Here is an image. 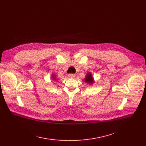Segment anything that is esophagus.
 <instances>
[{
    "label": "esophagus",
    "instance_id": "1",
    "mask_svg": "<svg viewBox=\"0 0 146 146\" xmlns=\"http://www.w3.org/2000/svg\"><path fill=\"white\" fill-rule=\"evenodd\" d=\"M68 77L70 78H74L75 77V74L70 73V74H68Z\"/></svg>",
    "mask_w": 146,
    "mask_h": 146
}]
</instances>
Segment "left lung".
Here are the masks:
<instances>
[{
	"mask_svg": "<svg viewBox=\"0 0 146 146\" xmlns=\"http://www.w3.org/2000/svg\"><path fill=\"white\" fill-rule=\"evenodd\" d=\"M85 82H87V83H89L90 84H92L94 83V79L92 78V76L91 73H88L86 75V78H85Z\"/></svg>",
	"mask_w": 146,
	"mask_h": 146,
	"instance_id": "obj_1",
	"label": "left lung"
}]
</instances>
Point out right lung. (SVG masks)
I'll return each instance as SVG.
<instances>
[{"label": "right lung", "instance_id": "right-lung-1", "mask_svg": "<svg viewBox=\"0 0 146 146\" xmlns=\"http://www.w3.org/2000/svg\"><path fill=\"white\" fill-rule=\"evenodd\" d=\"M52 76V79H54V80H57L56 79V78H55V76H54V75H53V76Z\"/></svg>", "mask_w": 146, "mask_h": 146}]
</instances>
